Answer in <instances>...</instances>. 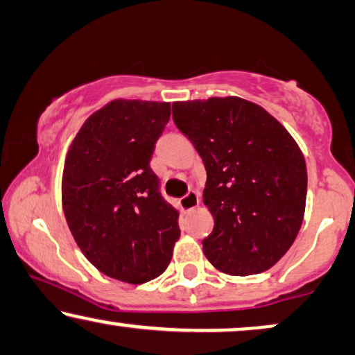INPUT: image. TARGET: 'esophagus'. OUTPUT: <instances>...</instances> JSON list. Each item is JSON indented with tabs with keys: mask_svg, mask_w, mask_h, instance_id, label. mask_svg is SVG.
Instances as JSON below:
<instances>
[{
	"mask_svg": "<svg viewBox=\"0 0 355 355\" xmlns=\"http://www.w3.org/2000/svg\"><path fill=\"white\" fill-rule=\"evenodd\" d=\"M200 205V195L196 191H188L185 196L180 200V207L183 211H193Z\"/></svg>",
	"mask_w": 355,
	"mask_h": 355,
	"instance_id": "obj_1",
	"label": "esophagus"
}]
</instances>
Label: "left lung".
Here are the masks:
<instances>
[{"mask_svg": "<svg viewBox=\"0 0 355 355\" xmlns=\"http://www.w3.org/2000/svg\"><path fill=\"white\" fill-rule=\"evenodd\" d=\"M173 123L206 167L202 193L214 229L202 240L212 266L259 274L284 257L299 234L306 165L294 138L263 107L240 97L173 102Z\"/></svg>", "mask_w": 355, "mask_h": 355, "instance_id": "obj_1", "label": "left lung"}]
</instances>
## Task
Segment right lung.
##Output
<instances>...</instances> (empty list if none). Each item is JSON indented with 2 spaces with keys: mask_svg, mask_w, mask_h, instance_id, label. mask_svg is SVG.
<instances>
[{
  "mask_svg": "<svg viewBox=\"0 0 355 355\" xmlns=\"http://www.w3.org/2000/svg\"><path fill=\"white\" fill-rule=\"evenodd\" d=\"M168 118L167 102L116 98L84 121L64 160L61 200L76 243L130 284L160 276L180 237L178 211L149 165Z\"/></svg>",
  "mask_w": 355,
  "mask_h": 355,
  "instance_id": "obj_1",
  "label": "right lung"
}]
</instances>
